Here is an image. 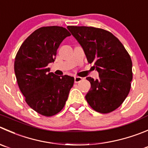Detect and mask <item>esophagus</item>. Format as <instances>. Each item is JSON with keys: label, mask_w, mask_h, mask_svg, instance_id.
I'll list each match as a JSON object with an SVG mask.
<instances>
[{"label": "esophagus", "mask_w": 148, "mask_h": 148, "mask_svg": "<svg viewBox=\"0 0 148 148\" xmlns=\"http://www.w3.org/2000/svg\"><path fill=\"white\" fill-rule=\"evenodd\" d=\"M82 79H83V78H82V77H74V82L78 83V82H81Z\"/></svg>", "instance_id": "1"}]
</instances>
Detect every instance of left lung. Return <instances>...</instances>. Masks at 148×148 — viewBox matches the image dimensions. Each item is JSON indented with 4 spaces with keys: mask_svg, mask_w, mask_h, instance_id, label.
<instances>
[{
    "mask_svg": "<svg viewBox=\"0 0 148 148\" xmlns=\"http://www.w3.org/2000/svg\"><path fill=\"white\" fill-rule=\"evenodd\" d=\"M82 47L88 63L94 64L99 79H87L91 88L85 98L101 114L115 110L128 95L132 80V62L123 44L107 30L92 27L68 26Z\"/></svg>",
    "mask_w": 148,
    "mask_h": 148,
    "instance_id": "1",
    "label": "left lung"
}]
</instances>
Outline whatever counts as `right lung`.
I'll list each match as a JSON object with an SVG mask.
<instances>
[{
  "label": "right lung",
  "mask_w": 148,
  "mask_h": 148,
  "mask_svg": "<svg viewBox=\"0 0 148 148\" xmlns=\"http://www.w3.org/2000/svg\"><path fill=\"white\" fill-rule=\"evenodd\" d=\"M70 35L62 27H40L24 41L16 56L14 71L26 103L45 116L62 110L74 84V77L55 75L48 68L55 61L60 44Z\"/></svg>",
  "instance_id": "right-lung-1"
}]
</instances>
